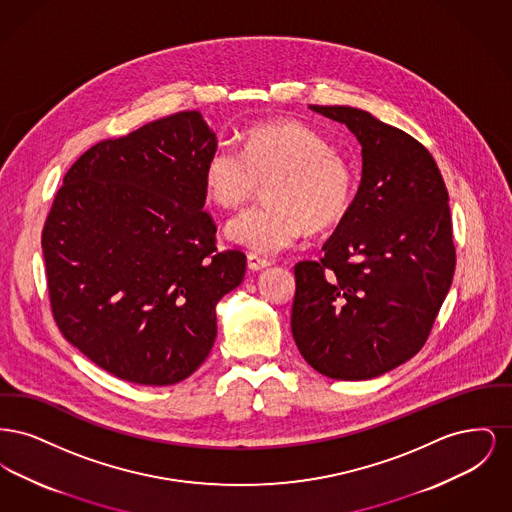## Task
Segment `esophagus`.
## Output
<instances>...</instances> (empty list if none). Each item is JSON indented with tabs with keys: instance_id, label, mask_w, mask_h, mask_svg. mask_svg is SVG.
I'll use <instances>...</instances> for the list:
<instances>
[{
	"instance_id": "34e87169",
	"label": "esophagus",
	"mask_w": 512,
	"mask_h": 512,
	"mask_svg": "<svg viewBox=\"0 0 512 512\" xmlns=\"http://www.w3.org/2000/svg\"><path fill=\"white\" fill-rule=\"evenodd\" d=\"M268 265H270V261L265 259V257H261V255H257V253H249L247 255V267L251 268V270H263Z\"/></svg>"
}]
</instances>
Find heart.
Instances as JSON below:
<instances>
[{
	"label": "heart",
	"mask_w": 512,
	"mask_h": 512,
	"mask_svg": "<svg viewBox=\"0 0 512 512\" xmlns=\"http://www.w3.org/2000/svg\"><path fill=\"white\" fill-rule=\"evenodd\" d=\"M265 205L226 226L232 242L272 255L305 232L336 228L349 215L355 176L324 136L297 121L267 122L245 130L242 153L219 144L203 167V186L222 209H238L264 184Z\"/></svg>",
	"instance_id": "b5f03b06"
}]
</instances>
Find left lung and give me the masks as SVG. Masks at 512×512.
I'll return each mask as SVG.
<instances>
[{
	"instance_id": "left-lung-1",
	"label": "left lung",
	"mask_w": 512,
	"mask_h": 512,
	"mask_svg": "<svg viewBox=\"0 0 512 512\" xmlns=\"http://www.w3.org/2000/svg\"><path fill=\"white\" fill-rule=\"evenodd\" d=\"M363 146L349 215L318 261L295 272L292 334L334 380H370L428 340L455 272L449 195L430 151L407 132L345 105H311Z\"/></svg>"
}]
</instances>
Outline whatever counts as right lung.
I'll list each match as a JSON object with an SVG mask.
<instances>
[{
    "label": "right lung",
    "instance_id": "1",
    "mask_svg": "<svg viewBox=\"0 0 512 512\" xmlns=\"http://www.w3.org/2000/svg\"><path fill=\"white\" fill-rule=\"evenodd\" d=\"M217 146L182 111L90 147L42 230L51 313L92 363L142 386L182 382L217 338L215 307L245 255L217 251L203 167Z\"/></svg>",
    "mask_w": 512,
    "mask_h": 512
}]
</instances>
